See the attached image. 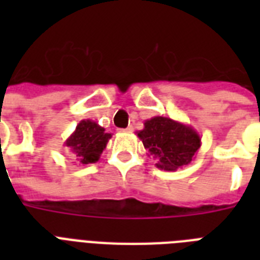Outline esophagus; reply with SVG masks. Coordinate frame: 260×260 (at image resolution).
<instances>
[{"instance_id":"esophagus-1","label":"esophagus","mask_w":260,"mask_h":260,"mask_svg":"<svg viewBox=\"0 0 260 260\" xmlns=\"http://www.w3.org/2000/svg\"><path fill=\"white\" fill-rule=\"evenodd\" d=\"M132 131H134V128H132V126H128L126 129H122V132H132Z\"/></svg>"}]
</instances>
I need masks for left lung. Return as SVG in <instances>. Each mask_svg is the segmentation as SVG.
Listing matches in <instances>:
<instances>
[{
  "instance_id": "left-lung-1",
  "label": "left lung",
  "mask_w": 260,
  "mask_h": 260,
  "mask_svg": "<svg viewBox=\"0 0 260 260\" xmlns=\"http://www.w3.org/2000/svg\"><path fill=\"white\" fill-rule=\"evenodd\" d=\"M138 136L148 156L156 160L155 166L165 171L187 166L201 147V136L193 126L163 116L146 120Z\"/></svg>"
}]
</instances>
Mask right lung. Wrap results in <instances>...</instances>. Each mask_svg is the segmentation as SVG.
<instances>
[{
	"label": "right lung",
	"mask_w": 260,
	"mask_h": 260,
	"mask_svg": "<svg viewBox=\"0 0 260 260\" xmlns=\"http://www.w3.org/2000/svg\"><path fill=\"white\" fill-rule=\"evenodd\" d=\"M112 138L106 134L105 128L91 120L79 121L75 131L67 138L64 146L70 151L74 159L81 165L95 163L101 156L102 151Z\"/></svg>",
	"instance_id": "right-lung-1"
}]
</instances>
